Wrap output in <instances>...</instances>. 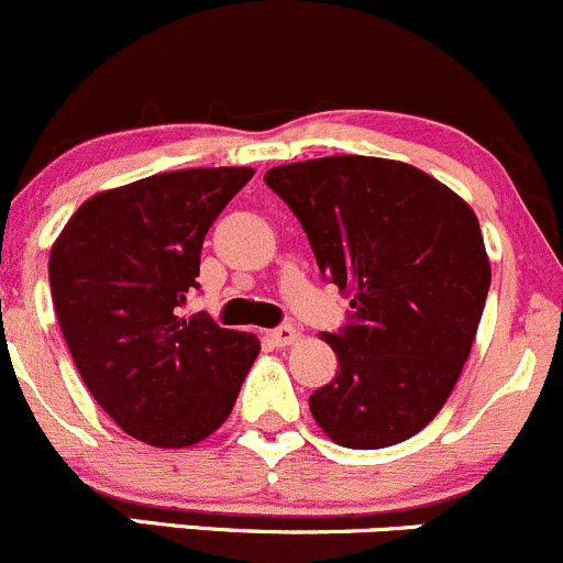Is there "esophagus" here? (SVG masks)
Returning a JSON list of instances; mask_svg holds the SVG:
<instances>
[{"label":"esophagus","mask_w":563,"mask_h":563,"mask_svg":"<svg viewBox=\"0 0 563 563\" xmlns=\"http://www.w3.org/2000/svg\"><path fill=\"white\" fill-rule=\"evenodd\" d=\"M297 336H299V331L294 327H277V329L269 331V342H272V345H277V347L294 345V342H297Z\"/></svg>","instance_id":"34e87169"}]
</instances>
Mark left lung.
<instances>
[{
	"mask_svg": "<svg viewBox=\"0 0 563 563\" xmlns=\"http://www.w3.org/2000/svg\"><path fill=\"white\" fill-rule=\"evenodd\" d=\"M264 180L353 307V323L323 334L340 369L310 396L312 418L353 451L410 440L442 410L475 342L490 286L477 216L394 158H310Z\"/></svg>",
	"mask_w": 563,
	"mask_h": 563,
	"instance_id": "8db88e82",
	"label": "left lung"
}]
</instances>
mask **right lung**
<instances>
[{"instance_id":"add662e5","label":"right lung","mask_w":563,"mask_h":563,"mask_svg":"<svg viewBox=\"0 0 563 563\" xmlns=\"http://www.w3.org/2000/svg\"><path fill=\"white\" fill-rule=\"evenodd\" d=\"M251 177L199 167L108 188L51 247L53 307L82 383L145 445L191 448L221 429L262 351L256 334L180 316L207 229Z\"/></svg>"}]
</instances>
